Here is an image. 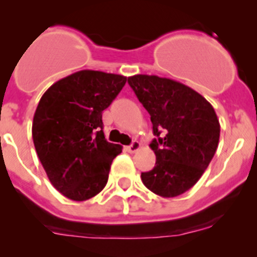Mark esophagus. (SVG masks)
<instances>
[{"mask_svg": "<svg viewBox=\"0 0 257 257\" xmlns=\"http://www.w3.org/2000/svg\"><path fill=\"white\" fill-rule=\"evenodd\" d=\"M139 149H141V143H139V142H136V141L129 145V147H126V152H129V153H136V152H138Z\"/></svg>", "mask_w": 257, "mask_h": 257, "instance_id": "esophagus-1", "label": "esophagus"}]
</instances>
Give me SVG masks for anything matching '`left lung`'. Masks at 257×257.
<instances>
[{"label":"left lung","instance_id":"8db88e82","mask_svg":"<svg viewBox=\"0 0 257 257\" xmlns=\"http://www.w3.org/2000/svg\"><path fill=\"white\" fill-rule=\"evenodd\" d=\"M128 83L150 114L157 137L149 145L157 162L142 173L143 184L163 198L181 195L198 183L216 152V113L203 95L177 80L136 74Z\"/></svg>","mask_w":257,"mask_h":257}]
</instances>
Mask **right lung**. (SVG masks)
Returning <instances> with one entry per match:
<instances>
[{"mask_svg": "<svg viewBox=\"0 0 257 257\" xmlns=\"http://www.w3.org/2000/svg\"><path fill=\"white\" fill-rule=\"evenodd\" d=\"M126 82L120 74L84 71L52 84L33 116L36 152L52 185L66 198L84 201L103 190L119 144L107 142L102 113Z\"/></svg>", "mask_w": 257, "mask_h": 257, "instance_id": "obj_1", "label": "right lung"}]
</instances>
